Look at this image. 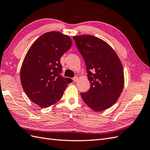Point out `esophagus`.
Returning a JSON list of instances; mask_svg holds the SVG:
<instances>
[{
  "mask_svg": "<svg viewBox=\"0 0 150 150\" xmlns=\"http://www.w3.org/2000/svg\"><path fill=\"white\" fill-rule=\"evenodd\" d=\"M73 81H74V82H77V81H78V77H77V76H74V77L73 78Z\"/></svg>",
  "mask_w": 150,
  "mask_h": 150,
  "instance_id": "1",
  "label": "esophagus"
}]
</instances>
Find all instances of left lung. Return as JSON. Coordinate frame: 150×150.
Here are the masks:
<instances>
[{"instance_id": "1", "label": "left lung", "mask_w": 150, "mask_h": 150, "mask_svg": "<svg viewBox=\"0 0 150 150\" xmlns=\"http://www.w3.org/2000/svg\"><path fill=\"white\" fill-rule=\"evenodd\" d=\"M76 48L85 61L91 88L81 95L87 105L102 111L116 102L124 87L122 64L105 41L91 35L74 36Z\"/></svg>"}]
</instances>
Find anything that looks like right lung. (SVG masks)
<instances>
[{"label": "right lung", "mask_w": 150, "mask_h": 150, "mask_svg": "<svg viewBox=\"0 0 150 150\" xmlns=\"http://www.w3.org/2000/svg\"><path fill=\"white\" fill-rule=\"evenodd\" d=\"M68 36L47 33L34 41L28 50L20 70V81L27 96L42 108L60 100L71 79L61 74L60 59L71 46Z\"/></svg>", "instance_id": "right-lung-1"}]
</instances>
